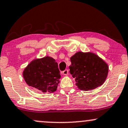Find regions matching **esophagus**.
Instances as JSON below:
<instances>
[{
	"label": "esophagus",
	"instance_id": "34e87169",
	"mask_svg": "<svg viewBox=\"0 0 128 128\" xmlns=\"http://www.w3.org/2000/svg\"><path fill=\"white\" fill-rule=\"evenodd\" d=\"M62 73L64 75H67V74H68V70H67V69H66L65 70H64V71L62 72Z\"/></svg>",
	"mask_w": 128,
	"mask_h": 128
}]
</instances>
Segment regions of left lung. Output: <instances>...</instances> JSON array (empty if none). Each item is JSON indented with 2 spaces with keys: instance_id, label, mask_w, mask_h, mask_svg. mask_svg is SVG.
Masks as SVG:
<instances>
[{
  "instance_id": "8db88e82",
  "label": "left lung",
  "mask_w": 128,
  "mask_h": 128,
  "mask_svg": "<svg viewBox=\"0 0 128 128\" xmlns=\"http://www.w3.org/2000/svg\"><path fill=\"white\" fill-rule=\"evenodd\" d=\"M70 73L75 78L76 85L83 91L94 90L102 86L108 73V66L93 53H76L70 58Z\"/></svg>"
}]
</instances>
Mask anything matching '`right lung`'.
<instances>
[{"mask_svg":"<svg viewBox=\"0 0 128 128\" xmlns=\"http://www.w3.org/2000/svg\"><path fill=\"white\" fill-rule=\"evenodd\" d=\"M23 76L29 86L49 93L56 90L61 78L58 63L50 56L33 60L24 68Z\"/></svg>","mask_w":128,"mask_h":128,"instance_id":"right-lung-1","label":"right lung"}]
</instances>
